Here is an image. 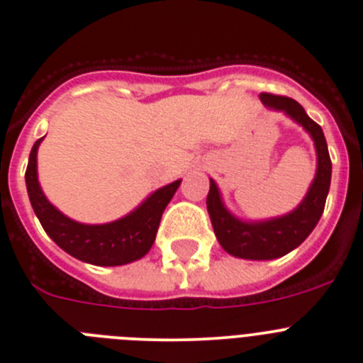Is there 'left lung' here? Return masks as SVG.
Returning <instances> with one entry per match:
<instances>
[{
	"label": "left lung",
	"instance_id": "obj_1",
	"mask_svg": "<svg viewBox=\"0 0 363 363\" xmlns=\"http://www.w3.org/2000/svg\"><path fill=\"white\" fill-rule=\"evenodd\" d=\"M259 97L264 106L284 111L312 136L315 152H318V172H315L314 181L300 206L289 214L264 221H242L228 213L218 191L216 182L211 179L207 211H209L214 234L225 252L234 257H241V259L269 260L279 259L298 248L318 225L330 191L332 160H330L328 145H326L321 125L315 124L305 113L300 103L291 97L273 96V94H260Z\"/></svg>",
	"mask_w": 363,
	"mask_h": 363
}]
</instances>
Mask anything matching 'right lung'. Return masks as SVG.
<instances>
[{
    "label": "right lung",
    "mask_w": 363,
    "mask_h": 363,
    "mask_svg": "<svg viewBox=\"0 0 363 363\" xmlns=\"http://www.w3.org/2000/svg\"><path fill=\"white\" fill-rule=\"evenodd\" d=\"M44 138L35 142L26 168V188L31 207L49 238L69 255L94 266H122L145 255L154 245L164 207L181 181L154 191L128 216L103 225H84L60 213L42 193L37 175V150Z\"/></svg>",
    "instance_id": "1"
}]
</instances>
